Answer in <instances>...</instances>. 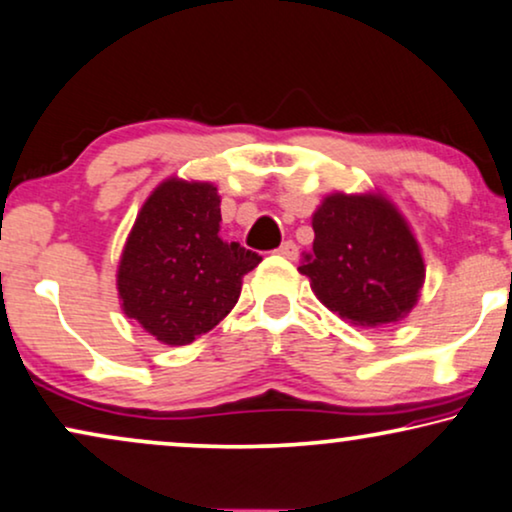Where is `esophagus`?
I'll use <instances>...</instances> for the list:
<instances>
[{"label": "esophagus", "instance_id": "esophagus-1", "mask_svg": "<svg viewBox=\"0 0 512 512\" xmlns=\"http://www.w3.org/2000/svg\"><path fill=\"white\" fill-rule=\"evenodd\" d=\"M276 252L281 257H286V260H295V257H297V245L293 241H283L281 248H278Z\"/></svg>", "mask_w": 512, "mask_h": 512}]
</instances>
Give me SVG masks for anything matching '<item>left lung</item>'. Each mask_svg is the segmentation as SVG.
<instances>
[{
	"instance_id": "8db88e82",
	"label": "left lung",
	"mask_w": 512,
	"mask_h": 512,
	"mask_svg": "<svg viewBox=\"0 0 512 512\" xmlns=\"http://www.w3.org/2000/svg\"><path fill=\"white\" fill-rule=\"evenodd\" d=\"M314 245L300 274L323 307L361 328L397 323L418 304L425 260L385 193H328L312 215Z\"/></svg>"
}]
</instances>
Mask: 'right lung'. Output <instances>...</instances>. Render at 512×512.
<instances>
[{"mask_svg": "<svg viewBox=\"0 0 512 512\" xmlns=\"http://www.w3.org/2000/svg\"><path fill=\"white\" fill-rule=\"evenodd\" d=\"M219 203L210 181H160L122 248L115 274L122 312L163 345H191L212 331L241 297L243 276L262 262L219 236Z\"/></svg>", "mask_w": 512, "mask_h": 512, "instance_id": "right-lung-1", "label": "right lung"}]
</instances>
